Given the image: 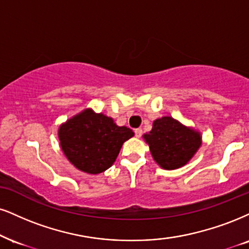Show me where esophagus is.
<instances>
[{
  "instance_id": "34e87169",
  "label": "esophagus",
  "mask_w": 249,
  "mask_h": 249,
  "mask_svg": "<svg viewBox=\"0 0 249 249\" xmlns=\"http://www.w3.org/2000/svg\"><path fill=\"white\" fill-rule=\"evenodd\" d=\"M134 131H135V136L136 137L142 136V129H141V128H136Z\"/></svg>"
}]
</instances>
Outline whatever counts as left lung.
<instances>
[{"label":"left lung","instance_id":"left-lung-1","mask_svg":"<svg viewBox=\"0 0 249 249\" xmlns=\"http://www.w3.org/2000/svg\"><path fill=\"white\" fill-rule=\"evenodd\" d=\"M144 139L153 159L166 170L186 165L201 145L197 131L185 127L171 116L153 121L152 130L144 135Z\"/></svg>","mask_w":249,"mask_h":249}]
</instances>
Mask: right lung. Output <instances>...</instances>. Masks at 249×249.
I'll return each instance as SVG.
<instances>
[{
	"label": "right lung",
	"mask_w": 249,
	"mask_h": 249,
	"mask_svg": "<svg viewBox=\"0 0 249 249\" xmlns=\"http://www.w3.org/2000/svg\"><path fill=\"white\" fill-rule=\"evenodd\" d=\"M134 136L133 130L119 127L112 118L87 109L60 127L61 148L75 167L85 173L106 171L118 157L125 141Z\"/></svg>",
	"instance_id": "obj_1"
}]
</instances>
